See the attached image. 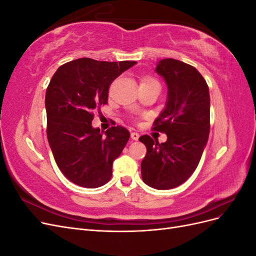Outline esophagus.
Listing matches in <instances>:
<instances>
[{"instance_id":"34e87169","label":"esophagus","mask_w":256,"mask_h":256,"mask_svg":"<svg viewBox=\"0 0 256 256\" xmlns=\"http://www.w3.org/2000/svg\"><path fill=\"white\" fill-rule=\"evenodd\" d=\"M138 138H140V134H138V132H131V138L134 141H138Z\"/></svg>"}]
</instances>
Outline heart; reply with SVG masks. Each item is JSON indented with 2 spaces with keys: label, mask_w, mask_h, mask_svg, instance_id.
I'll use <instances>...</instances> for the list:
<instances>
[{
  "label": "heart",
  "mask_w": 256,
  "mask_h": 256,
  "mask_svg": "<svg viewBox=\"0 0 256 256\" xmlns=\"http://www.w3.org/2000/svg\"><path fill=\"white\" fill-rule=\"evenodd\" d=\"M142 83H158V82L154 80V79H152V78H145V79H143L141 84Z\"/></svg>",
  "instance_id": "b5f03b06"
}]
</instances>
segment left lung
<instances>
[{
    "instance_id": "left-lung-1",
    "label": "left lung",
    "mask_w": 256,
    "mask_h": 256,
    "mask_svg": "<svg viewBox=\"0 0 256 256\" xmlns=\"http://www.w3.org/2000/svg\"><path fill=\"white\" fill-rule=\"evenodd\" d=\"M154 72L168 85V98L152 129L164 132L168 140L138 138L147 148L141 173L150 187L168 190L184 184L198 168L210 130V97L202 74L184 62L161 60Z\"/></svg>"
}]
</instances>
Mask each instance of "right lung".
<instances>
[{"instance_id":"right-lung-1","label":"right lung","mask_w":256,"mask_h":256,"mask_svg":"<svg viewBox=\"0 0 256 256\" xmlns=\"http://www.w3.org/2000/svg\"><path fill=\"white\" fill-rule=\"evenodd\" d=\"M136 62H100L88 58L62 65L46 92L47 136L60 172L84 188L110 180L113 161L122 154L130 134L122 126L104 136L92 126V111L108 104L110 84Z\"/></svg>"}]
</instances>
